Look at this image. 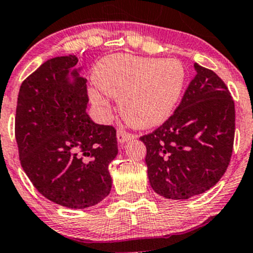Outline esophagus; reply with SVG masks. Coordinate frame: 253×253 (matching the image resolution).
Listing matches in <instances>:
<instances>
[{"label":"esophagus","mask_w":253,"mask_h":253,"mask_svg":"<svg viewBox=\"0 0 253 253\" xmlns=\"http://www.w3.org/2000/svg\"><path fill=\"white\" fill-rule=\"evenodd\" d=\"M117 139H118L119 144H124V142L127 141V140L135 139V135L129 134V132H126V130L119 129L118 131H117Z\"/></svg>","instance_id":"34e87169"}]
</instances>
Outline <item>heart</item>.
Wrapping results in <instances>:
<instances>
[{
  "label": "heart",
  "mask_w": 253,
  "mask_h": 253,
  "mask_svg": "<svg viewBox=\"0 0 253 253\" xmlns=\"http://www.w3.org/2000/svg\"><path fill=\"white\" fill-rule=\"evenodd\" d=\"M186 79L176 59L144 58L116 54L97 64L93 80L101 91L121 100V113L126 123L139 129L157 126L169 118L180 98ZM95 105L105 107V96L90 91Z\"/></svg>",
  "instance_id": "1"
}]
</instances>
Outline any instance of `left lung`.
<instances>
[{
  "mask_svg": "<svg viewBox=\"0 0 253 253\" xmlns=\"http://www.w3.org/2000/svg\"><path fill=\"white\" fill-rule=\"evenodd\" d=\"M194 67L196 75L174 113L140 137L151 187L170 200H187L214 186L233 153L234 100L213 70Z\"/></svg>",
  "mask_w": 253,
  "mask_h": 253,
  "instance_id": "8db88e82",
  "label": "left lung"
}]
</instances>
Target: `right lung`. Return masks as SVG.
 I'll return each instance as SVG.
<instances>
[{
    "label": "right lung",
    "mask_w": 253,
    "mask_h": 253,
    "mask_svg": "<svg viewBox=\"0 0 253 253\" xmlns=\"http://www.w3.org/2000/svg\"><path fill=\"white\" fill-rule=\"evenodd\" d=\"M74 54L54 57L23 82L15 111L20 165L35 189L57 205L86 208L108 196L117 131L86 113V79ZM72 76L73 81L69 79Z\"/></svg>",
    "instance_id": "obj_1"
}]
</instances>
